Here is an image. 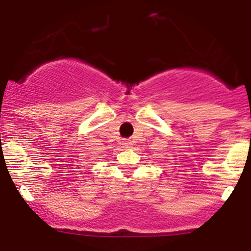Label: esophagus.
Wrapping results in <instances>:
<instances>
[{
  "label": "esophagus",
  "instance_id": "1",
  "mask_svg": "<svg viewBox=\"0 0 251 251\" xmlns=\"http://www.w3.org/2000/svg\"><path fill=\"white\" fill-rule=\"evenodd\" d=\"M126 146H129V145H126Z\"/></svg>",
  "mask_w": 251,
  "mask_h": 251
}]
</instances>
